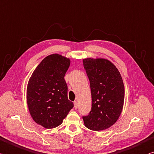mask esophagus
<instances>
[{"mask_svg":"<svg viewBox=\"0 0 154 154\" xmlns=\"http://www.w3.org/2000/svg\"><path fill=\"white\" fill-rule=\"evenodd\" d=\"M77 106H78V104H77V101H75L74 102V107L75 109L77 108Z\"/></svg>","mask_w":154,"mask_h":154,"instance_id":"1","label":"esophagus"}]
</instances>
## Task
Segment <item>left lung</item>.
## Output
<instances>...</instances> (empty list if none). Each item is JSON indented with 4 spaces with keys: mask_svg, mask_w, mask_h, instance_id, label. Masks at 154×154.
I'll use <instances>...</instances> for the list:
<instances>
[{
    "mask_svg": "<svg viewBox=\"0 0 154 154\" xmlns=\"http://www.w3.org/2000/svg\"><path fill=\"white\" fill-rule=\"evenodd\" d=\"M90 83L91 110L83 116L84 125L92 131H102L112 126L121 115L125 87L119 70L104 58L83 60Z\"/></svg>",
    "mask_w": 154,
    "mask_h": 154,
    "instance_id": "obj_1",
    "label": "left lung"
}]
</instances>
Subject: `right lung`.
<instances>
[{"mask_svg":"<svg viewBox=\"0 0 154 154\" xmlns=\"http://www.w3.org/2000/svg\"><path fill=\"white\" fill-rule=\"evenodd\" d=\"M69 58L53 54L42 60L29 78L27 103L36 123L46 128L62 124L73 108L68 100L65 75L70 66Z\"/></svg>","mask_w":154,"mask_h":154,"instance_id":"obj_1","label":"right lung"}]
</instances>
